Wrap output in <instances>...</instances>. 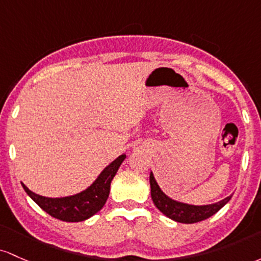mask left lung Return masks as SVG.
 Here are the masks:
<instances>
[{
    "instance_id": "obj_1",
    "label": "left lung",
    "mask_w": 261,
    "mask_h": 261,
    "mask_svg": "<svg viewBox=\"0 0 261 261\" xmlns=\"http://www.w3.org/2000/svg\"><path fill=\"white\" fill-rule=\"evenodd\" d=\"M149 181H150L151 200H153L156 208L160 212H163L166 217L171 218L172 221L180 222V223H196V222H201L203 219L210 218L211 216L217 213L232 197V196H228L227 198L217 202V203L207 204V206H192V204L181 203V202L169 198L160 190L151 172Z\"/></svg>"
}]
</instances>
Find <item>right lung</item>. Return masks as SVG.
Instances as JSON below:
<instances>
[{"label": "right lung", "mask_w": 261, "mask_h": 261, "mask_svg": "<svg viewBox=\"0 0 261 261\" xmlns=\"http://www.w3.org/2000/svg\"><path fill=\"white\" fill-rule=\"evenodd\" d=\"M124 158L125 155L123 154L111 163L89 189L69 197H44L32 192L24 184H22V186L29 197L51 217L64 222H81L97 213L105 206L110 195L111 181L115 177Z\"/></svg>", "instance_id": "1"}]
</instances>
